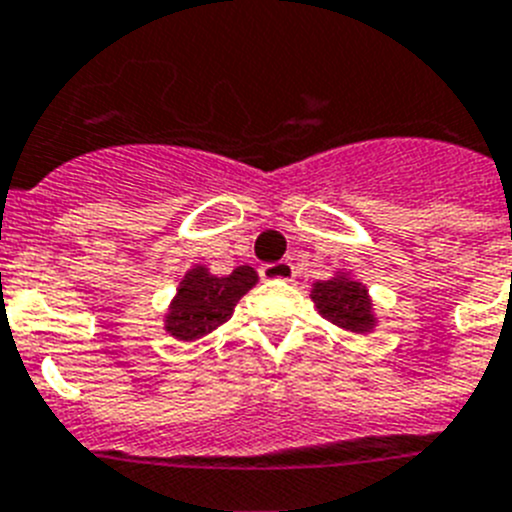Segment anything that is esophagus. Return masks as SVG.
Instances as JSON below:
<instances>
[{
    "label": "esophagus",
    "instance_id": "34e87169",
    "mask_svg": "<svg viewBox=\"0 0 512 512\" xmlns=\"http://www.w3.org/2000/svg\"><path fill=\"white\" fill-rule=\"evenodd\" d=\"M260 275H262V281H291L293 265L286 260L268 262V265H262L260 268Z\"/></svg>",
    "mask_w": 512,
    "mask_h": 512
}]
</instances>
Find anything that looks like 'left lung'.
<instances>
[{"instance_id": "1", "label": "left lung", "mask_w": 512, "mask_h": 512, "mask_svg": "<svg viewBox=\"0 0 512 512\" xmlns=\"http://www.w3.org/2000/svg\"><path fill=\"white\" fill-rule=\"evenodd\" d=\"M311 301L317 304L324 319H330L342 330L371 332L373 324H376L366 286H361L348 275H335L330 281L314 283Z\"/></svg>"}]
</instances>
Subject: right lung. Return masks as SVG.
<instances>
[{
	"label": "right lung",
	"instance_id": "right-lung-1",
	"mask_svg": "<svg viewBox=\"0 0 512 512\" xmlns=\"http://www.w3.org/2000/svg\"><path fill=\"white\" fill-rule=\"evenodd\" d=\"M255 283L257 273L250 265H242L224 278L211 275L203 265H195L177 288V296L164 317V330L175 340H198L208 335L231 317L237 301Z\"/></svg>",
	"mask_w": 512,
	"mask_h": 512
}]
</instances>
